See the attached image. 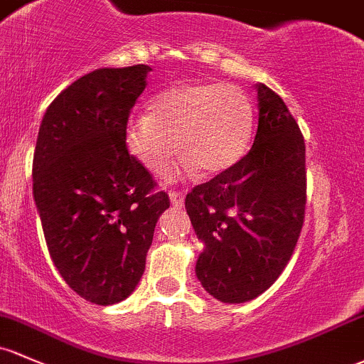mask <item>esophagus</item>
<instances>
[{
	"instance_id": "1",
	"label": "esophagus",
	"mask_w": 364,
	"mask_h": 364,
	"mask_svg": "<svg viewBox=\"0 0 364 364\" xmlns=\"http://www.w3.org/2000/svg\"><path fill=\"white\" fill-rule=\"evenodd\" d=\"M183 194L181 193V191H171L170 193V203L173 206H182L183 205Z\"/></svg>"
}]
</instances>
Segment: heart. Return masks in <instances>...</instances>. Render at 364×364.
<instances>
[{
    "label": "heart",
    "mask_w": 364,
    "mask_h": 364,
    "mask_svg": "<svg viewBox=\"0 0 364 364\" xmlns=\"http://www.w3.org/2000/svg\"><path fill=\"white\" fill-rule=\"evenodd\" d=\"M252 124V104L240 88L215 81L181 83L156 95L149 114L128 123L124 140L152 173H163L181 151L186 168L213 177L240 161Z\"/></svg>",
    "instance_id": "1"
}]
</instances>
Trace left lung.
<instances>
[{
	"label": "left lung",
	"instance_id": "8db88e82",
	"mask_svg": "<svg viewBox=\"0 0 364 364\" xmlns=\"http://www.w3.org/2000/svg\"><path fill=\"white\" fill-rule=\"evenodd\" d=\"M259 127L245 158L194 187L186 210L203 250L196 276L224 304L264 293L290 260L306 210V144L287 104L257 83Z\"/></svg>",
	"mask_w": 364,
	"mask_h": 364
}]
</instances>
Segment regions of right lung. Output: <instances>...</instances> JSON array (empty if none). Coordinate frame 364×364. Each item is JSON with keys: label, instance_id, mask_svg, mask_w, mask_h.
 I'll return each instance as SVG.
<instances>
[{"label": "right lung", "instance_id": "1", "mask_svg": "<svg viewBox=\"0 0 364 364\" xmlns=\"http://www.w3.org/2000/svg\"><path fill=\"white\" fill-rule=\"evenodd\" d=\"M151 71L139 64L85 74L50 104L38 132L33 194L50 257L69 288L99 306L132 295L170 206L124 140Z\"/></svg>", "mask_w": 364, "mask_h": 364}]
</instances>
